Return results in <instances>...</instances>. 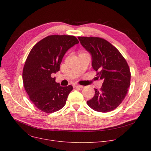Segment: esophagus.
I'll use <instances>...</instances> for the list:
<instances>
[{"label": "esophagus", "instance_id": "obj_1", "mask_svg": "<svg viewBox=\"0 0 151 151\" xmlns=\"http://www.w3.org/2000/svg\"><path fill=\"white\" fill-rule=\"evenodd\" d=\"M73 87H74V88H81V89H82V88H84L83 86L78 85V84H74V85H73Z\"/></svg>", "mask_w": 151, "mask_h": 151}]
</instances>
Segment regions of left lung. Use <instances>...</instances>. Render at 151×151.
Instances as JSON below:
<instances>
[{
    "label": "left lung",
    "mask_w": 151,
    "mask_h": 151,
    "mask_svg": "<svg viewBox=\"0 0 151 151\" xmlns=\"http://www.w3.org/2000/svg\"><path fill=\"white\" fill-rule=\"evenodd\" d=\"M81 45L92 57V67L104 80L100 90L87 104L92 109L108 113L119 105L130 84V71L121 52L109 42L99 37H78Z\"/></svg>",
    "instance_id": "obj_1"
}]
</instances>
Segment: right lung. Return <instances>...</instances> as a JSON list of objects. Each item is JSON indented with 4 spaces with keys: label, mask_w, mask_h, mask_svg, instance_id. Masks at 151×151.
I'll list each match as a JSON object with an SVG mask.
<instances>
[{
    "label": "right lung",
    "mask_w": 151,
    "mask_h": 151,
    "mask_svg": "<svg viewBox=\"0 0 151 151\" xmlns=\"http://www.w3.org/2000/svg\"><path fill=\"white\" fill-rule=\"evenodd\" d=\"M78 43L72 35H50L30 51L22 71L24 87L32 104L42 111L51 113L65 106L73 87L60 86L51 75L59 71L66 52Z\"/></svg>",
    "instance_id": "right-lung-1"
}]
</instances>
